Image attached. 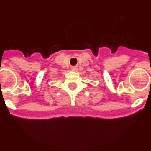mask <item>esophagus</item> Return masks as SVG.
Masks as SVG:
<instances>
[{
  "instance_id": "obj_1",
  "label": "esophagus",
  "mask_w": 151,
  "mask_h": 151,
  "mask_svg": "<svg viewBox=\"0 0 151 151\" xmlns=\"http://www.w3.org/2000/svg\"><path fill=\"white\" fill-rule=\"evenodd\" d=\"M71 70L73 71H77L78 70V68L77 67H73V68H71Z\"/></svg>"
}]
</instances>
